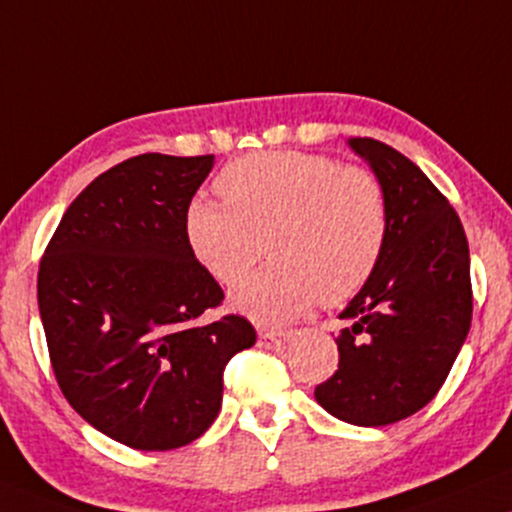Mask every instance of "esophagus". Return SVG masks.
Returning a JSON list of instances; mask_svg holds the SVG:
<instances>
[{"mask_svg":"<svg viewBox=\"0 0 512 512\" xmlns=\"http://www.w3.org/2000/svg\"><path fill=\"white\" fill-rule=\"evenodd\" d=\"M289 334H292L289 330H277V332L275 330H258V344L268 346L270 349V346H277V344L285 342Z\"/></svg>","mask_w":512,"mask_h":512,"instance_id":"esophagus-1","label":"esophagus"}]
</instances>
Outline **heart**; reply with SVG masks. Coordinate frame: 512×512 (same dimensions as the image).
Here are the masks:
<instances>
[{"label": "heart", "mask_w": 512, "mask_h": 512, "mask_svg": "<svg viewBox=\"0 0 512 512\" xmlns=\"http://www.w3.org/2000/svg\"><path fill=\"white\" fill-rule=\"evenodd\" d=\"M216 189L223 201L187 206V246L213 280L230 287L249 273L266 239L273 263L230 299L256 323H285L315 299L342 304L380 263L389 201L368 168L301 151H261L220 170Z\"/></svg>", "instance_id": "1"}]
</instances>
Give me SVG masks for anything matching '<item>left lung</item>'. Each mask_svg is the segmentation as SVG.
Listing matches in <instances>:
<instances>
[{
  "mask_svg": "<svg viewBox=\"0 0 512 512\" xmlns=\"http://www.w3.org/2000/svg\"><path fill=\"white\" fill-rule=\"evenodd\" d=\"M389 201V235L375 273L339 313V368L315 387L334 418L361 427L425 408L470 332V249L458 213L413 161L389 144L351 137Z\"/></svg>",
  "mask_w": 512,
  "mask_h": 512,
  "instance_id": "8db88e82",
  "label": "left lung"
}]
</instances>
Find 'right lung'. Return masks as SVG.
Listing matches in <instances>:
<instances>
[{"mask_svg":"<svg viewBox=\"0 0 512 512\" xmlns=\"http://www.w3.org/2000/svg\"><path fill=\"white\" fill-rule=\"evenodd\" d=\"M208 156L142 154L94 178L63 213L37 273L56 382L94 430L137 451L199 439L223 370L256 344L242 315L206 323L223 289L189 251L185 211Z\"/></svg>","mask_w":512,"mask_h":512,"instance_id":"right-lung-1","label":"right lung"}]
</instances>
